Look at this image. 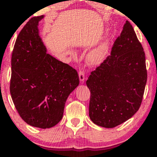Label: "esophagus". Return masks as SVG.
I'll list each match as a JSON object with an SVG mask.
<instances>
[{
    "label": "esophagus",
    "instance_id": "esophagus-1",
    "mask_svg": "<svg viewBox=\"0 0 157 157\" xmlns=\"http://www.w3.org/2000/svg\"><path fill=\"white\" fill-rule=\"evenodd\" d=\"M78 75H79V78H80V82H83L84 81V80H85V74H84V71H79V73H78Z\"/></svg>",
    "mask_w": 157,
    "mask_h": 157
}]
</instances>
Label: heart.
Here are the masks:
<instances>
[{
	"instance_id": "1",
	"label": "heart",
	"mask_w": 157,
	"mask_h": 157,
	"mask_svg": "<svg viewBox=\"0 0 157 157\" xmlns=\"http://www.w3.org/2000/svg\"><path fill=\"white\" fill-rule=\"evenodd\" d=\"M108 52V46L106 44H102L94 50H93L89 55V61L91 64H99L104 60Z\"/></svg>"
}]
</instances>
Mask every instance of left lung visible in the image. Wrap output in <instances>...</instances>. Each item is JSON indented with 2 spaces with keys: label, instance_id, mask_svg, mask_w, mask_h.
I'll return each instance as SVG.
<instances>
[{
  "label": "left lung",
  "instance_id": "8db88e82",
  "mask_svg": "<svg viewBox=\"0 0 157 157\" xmlns=\"http://www.w3.org/2000/svg\"><path fill=\"white\" fill-rule=\"evenodd\" d=\"M147 77L143 47L126 21L111 54L86 81L94 123L111 128L132 117L141 105Z\"/></svg>",
  "mask_w": 157,
  "mask_h": 157
}]
</instances>
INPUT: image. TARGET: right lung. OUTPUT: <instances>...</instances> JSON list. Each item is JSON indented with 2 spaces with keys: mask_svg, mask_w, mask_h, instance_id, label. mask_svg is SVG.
<instances>
[{
  "mask_svg": "<svg viewBox=\"0 0 157 157\" xmlns=\"http://www.w3.org/2000/svg\"><path fill=\"white\" fill-rule=\"evenodd\" d=\"M43 17H32L16 39L10 89L17 113L27 124L49 128L61 120L68 95L80 80L75 68L46 54L37 29Z\"/></svg>",
  "mask_w": 157,
  "mask_h": 157,
  "instance_id": "1",
  "label": "right lung"
}]
</instances>
